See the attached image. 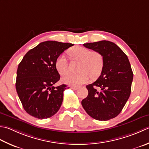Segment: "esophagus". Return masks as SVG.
I'll return each instance as SVG.
<instances>
[{
    "label": "esophagus",
    "instance_id": "esophagus-1",
    "mask_svg": "<svg viewBox=\"0 0 149 149\" xmlns=\"http://www.w3.org/2000/svg\"><path fill=\"white\" fill-rule=\"evenodd\" d=\"M71 88L72 89H73V90H77L78 88H79V87L78 86H71Z\"/></svg>",
    "mask_w": 149,
    "mask_h": 149
}]
</instances>
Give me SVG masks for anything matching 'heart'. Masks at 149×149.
<instances>
[{
	"label": "heart",
	"instance_id": "1",
	"mask_svg": "<svg viewBox=\"0 0 149 149\" xmlns=\"http://www.w3.org/2000/svg\"><path fill=\"white\" fill-rule=\"evenodd\" d=\"M71 56L81 61L78 74H69L63 77V82L72 86H78L86 83L90 76L95 79L100 76L104 66L103 55L99 52H91L82 46H74L69 50ZM55 68L61 75L68 72V61L64 55H61L55 61Z\"/></svg>",
	"mask_w": 149,
	"mask_h": 149
}]
</instances>
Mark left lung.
<instances>
[{
  "mask_svg": "<svg viewBox=\"0 0 149 149\" xmlns=\"http://www.w3.org/2000/svg\"><path fill=\"white\" fill-rule=\"evenodd\" d=\"M83 46L101 53L104 66L97 79L86 86L88 94L81 104L90 117L100 121L109 120L121 112L130 97L133 72L129 60L119 46L109 40L85 43Z\"/></svg>",
  "mask_w": 149,
  "mask_h": 149,
  "instance_id": "8db88e82",
  "label": "left lung"
}]
</instances>
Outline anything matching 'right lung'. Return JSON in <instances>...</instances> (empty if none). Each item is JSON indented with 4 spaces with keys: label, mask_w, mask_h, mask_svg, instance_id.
Masks as SVG:
<instances>
[{
    "label": "right lung",
    "mask_w": 149,
    "mask_h": 149,
    "mask_svg": "<svg viewBox=\"0 0 149 149\" xmlns=\"http://www.w3.org/2000/svg\"><path fill=\"white\" fill-rule=\"evenodd\" d=\"M73 44L42 42L29 50L17 71L16 90L28 114L40 119L55 114L62 104L66 84L54 86L60 79L55 61Z\"/></svg>",
    "instance_id": "1"
}]
</instances>
